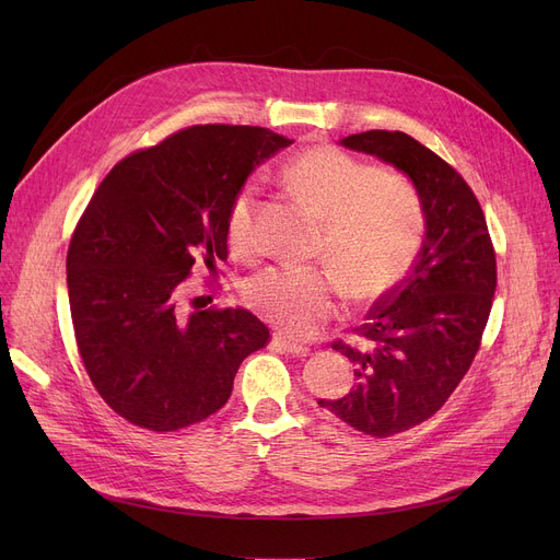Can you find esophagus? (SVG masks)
<instances>
[{
	"label": "esophagus",
	"mask_w": 560,
	"mask_h": 560,
	"mask_svg": "<svg viewBox=\"0 0 560 560\" xmlns=\"http://www.w3.org/2000/svg\"><path fill=\"white\" fill-rule=\"evenodd\" d=\"M272 345L279 347L281 351H288V354H295V357H306L308 351H311L308 345H300V342L288 340V338H283V336H275V338H272Z\"/></svg>",
	"instance_id": "1"
}]
</instances>
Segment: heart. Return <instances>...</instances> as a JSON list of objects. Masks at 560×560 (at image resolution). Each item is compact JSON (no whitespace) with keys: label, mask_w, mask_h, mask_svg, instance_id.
Listing matches in <instances>:
<instances>
[{"label":"heart","mask_w":560,"mask_h":560,"mask_svg":"<svg viewBox=\"0 0 560 560\" xmlns=\"http://www.w3.org/2000/svg\"><path fill=\"white\" fill-rule=\"evenodd\" d=\"M285 182L325 220L317 256L331 268L277 265L249 279L247 304L290 338H313L340 311L345 285L359 302L376 300L408 272L424 233V201L404 174L376 172L338 147H313L285 170ZM258 188L243 184L229 201L231 249L260 252Z\"/></svg>","instance_id":"b5f03b06"}]
</instances>
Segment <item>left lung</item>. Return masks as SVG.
I'll list each match as a JSON object with an SVG mask.
<instances>
[{"instance_id": "8db88e82", "label": "left lung", "mask_w": 560, "mask_h": 560, "mask_svg": "<svg viewBox=\"0 0 560 560\" xmlns=\"http://www.w3.org/2000/svg\"><path fill=\"white\" fill-rule=\"evenodd\" d=\"M342 144L406 172L424 201L427 238L408 277L354 329L359 347L331 342L354 363V390L317 399L357 431L388 438L435 416L472 365L492 308L497 260L477 195L429 147L381 129L347 136Z\"/></svg>"}]
</instances>
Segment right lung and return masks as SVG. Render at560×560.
<instances>
[{"label": "right lung", "instance_id": "1", "mask_svg": "<svg viewBox=\"0 0 560 560\" xmlns=\"http://www.w3.org/2000/svg\"><path fill=\"white\" fill-rule=\"evenodd\" d=\"M292 140L262 127L195 125L117 163L79 218L68 295L79 357L133 427L172 433L226 404L270 329L243 308L186 298L195 265L226 260V209L254 165Z\"/></svg>", "mask_w": 560, "mask_h": 560}]
</instances>
